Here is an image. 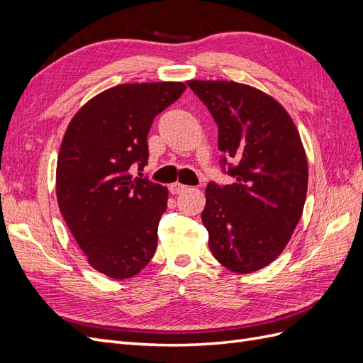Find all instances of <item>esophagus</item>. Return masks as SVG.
<instances>
[{"instance_id":"obj_1","label":"esophagus","mask_w":363,"mask_h":363,"mask_svg":"<svg viewBox=\"0 0 363 363\" xmlns=\"http://www.w3.org/2000/svg\"><path fill=\"white\" fill-rule=\"evenodd\" d=\"M186 189V186L184 184H182V183H179V182H175V183H172L171 186H169V192L171 194H180V192H183Z\"/></svg>"}]
</instances>
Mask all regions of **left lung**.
I'll return each instance as SVG.
<instances>
[{"label": "left lung", "mask_w": 363, "mask_h": 363, "mask_svg": "<svg viewBox=\"0 0 363 363\" xmlns=\"http://www.w3.org/2000/svg\"><path fill=\"white\" fill-rule=\"evenodd\" d=\"M218 124V150L232 184L208 183L201 221L208 248L227 269L250 274L276 260L303 215L306 151L292 118L256 87L189 80Z\"/></svg>", "instance_id": "left-lung-1"}]
</instances>
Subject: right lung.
<instances>
[{
  "label": "right lung",
  "instance_id": "add662e5",
  "mask_svg": "<svg viewBox=\"0 0 363 363\" xmlns=\"http://www.w3.org/2000/svg\"><path fill=\"white\" fill-rule=\"evenodd\" d=\"M184 89L182 82L118 84L91 98L65 131L59 208L89 265L107 277H133L155 256L168 189L131 168L144 169L152 119Z\"/></svg>",
  "mask_w": 363,
  "mask_h": 363
}]
</instances>
